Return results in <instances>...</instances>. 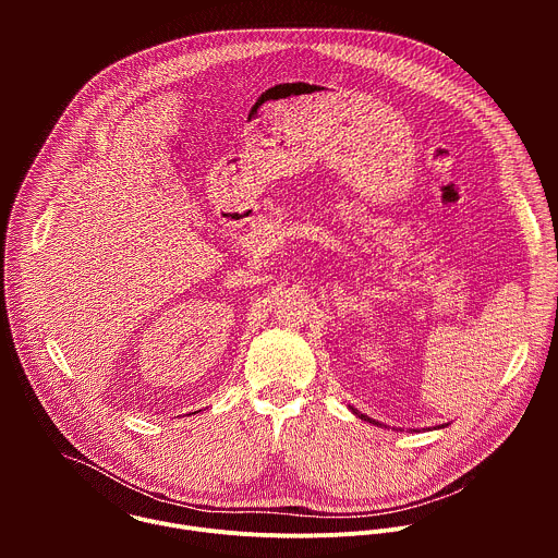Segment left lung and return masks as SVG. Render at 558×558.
<instances>
[{
  "instance_id": "1",
  "label": "left lung",
  "mask_w": 558,
  "mask_h": 558,
  "mask_svg": "<svg viewBox=\"0 0 558 558\" xmlns=\"http://www.w3.org/2000/svg\"><path fill=\"white\" fill-rule=\"evenodd\" d=\"M349 409H351V413H353V415H355V417H360V420H362V422H366V424H373V426H379V428H388V426H386V424H379V422H375V420H371V417H368V415H364V413H360V411H357V409H353V407H349ZM446 426H448V424H441V426H437V428H446ZM392 430H395V428H392Z\"/></svg>"
}]
</instances>
